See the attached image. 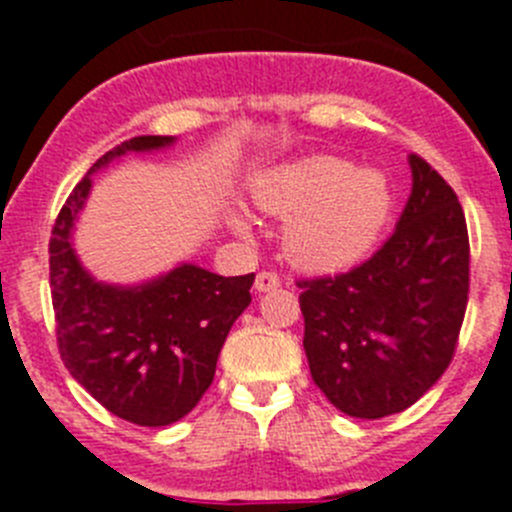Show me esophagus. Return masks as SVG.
<instances>
[{
  "label": "esophagus",
  "mask_w": 512,
  "mask_h": 512,
  "mask_svg": "<svg viewBox=\"0 0 512 512\" xmlns=\"http://www.w3.org/2000/svg\"><path fill=\"white\" fill-rule=\"evenodd\" d=\"M253 287H256V292H271V289L279 287V277L274 274V271H259Z\"/></svg>",
  "instance_id": "esophagus-1"
}]
</instances>
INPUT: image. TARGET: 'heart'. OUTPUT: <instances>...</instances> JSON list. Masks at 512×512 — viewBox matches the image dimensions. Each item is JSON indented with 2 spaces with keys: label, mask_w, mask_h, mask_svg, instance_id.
<instances>
[{
  "label": "heart",
  "mask_w": 512,
  "mask_h": 512,
  "mask_svg": "<svg viewBox=\"0 0 512 512\" xmlns=\"http://www.w3.org/2000/svg\"><path fill=\"white\" fill-rule=\"evenodd\" d=\"M253 202L287 217L284 251L310 271H341L359 264L379 241L392 210L390 184L379 171L354 169L333 156H315L264 176ZM235 228L248 233L246 217Z\"/></svg>",
  "instance_id": "1"
}]
</instances>
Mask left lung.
I'll return each instance as SVG.
<instances>
[{
  "instance_id": "1",
  "label": "left lung",
  "mask_w": 512,
  "mask_h": 512,
  "mask_svg": "<svg viewBox=\"0 0 512 512\" xmlns=\"http://www.w3.org/2000/svg\"><path fill=\"white\" fill-rule=\"evenodd\" d=\"M395 233L346 274L300 282L312 382L341 413L408 410L451 364L469 297V235L454 189L410 156Z\"/></svg>"
}]
</instances>
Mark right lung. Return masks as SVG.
Returning <instances> with one entry per match:
<instances>
[{"mask_svg":"<svg viewBox=\"0 0 512 512\" xmlns=\"http://www.w3.org/2000/svg\"><path fill=\"white\" fill-rule=\"evenodd\" d=\"M171 143V135H138L104 153L61 207L48 246L63 364L102 408L148 428L182 420L202 400L230 328L251 305L253 284V274L220 277L182 264L151 282L117 287L81 266L71 235L94 171Z\"/></svg>","mask_w":512,"mask_h":512,"instance_id":"obj_1","label":"right lung"}]
</instances>
